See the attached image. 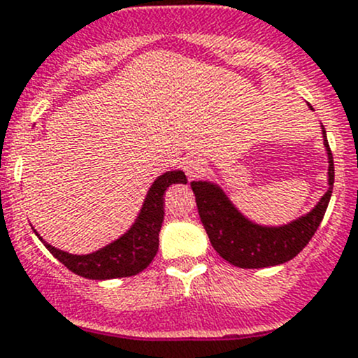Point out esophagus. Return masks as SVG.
<instances>
[{"mask_svg": "<svg viewBox=\"0 0 358 358\" xmlns=\"http://www.w3.org/2000/svg\"><path fill=\"white\" fill-rule=\"evenodd\" d=\"M208 162L199 156H189L183 161V171L187 173L189 178H199V176H204V173L208 171Z\"/></svg>", "mask_w": 358, "mask_h": 358, "instance_id": "esophagus-1", "label": "esophagus"}]
</instances>
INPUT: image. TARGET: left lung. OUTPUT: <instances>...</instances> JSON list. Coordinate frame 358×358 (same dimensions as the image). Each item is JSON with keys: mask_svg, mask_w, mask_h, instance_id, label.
Wrapping results in <instances>:
<instances>
[{"mask_svg": "<svg viewBox=\"0 0 358 358\" xmlns=\"http://www.w3.org/2000/svg\"><path fill=\"white\" fill-rule=\"evenodd\" d=\"M324 143L329 154V190L308 215L279 229H266L248 222L227 199L225 194L213 183H190L196 194L197 211L206 234L223 259L241 268H265L289 262L310 243L326 215L333 194L334 162L326 138V129Z\"/></svg>", "mask_w": 358, "mask_h": 358, "instance_id": "8db88e82", "label": "left lung"}]
</instances>
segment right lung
Returning <instances> with one entry per match:
<instances>
[{"mask_svg": "<svg viewBox=\"0 0 358 358\" xmlns=\"http://www.w3.org/2000/svg\"><path fill=\"white\" fill-rule=\"evenodd\" d=\"M171 183H187L183 171H169L154 182L135 225L115 243L92 255H69L45 243L46 249L76 275L103 280L131 277L145 270L159 249V230L164 220V194Z\"/></svg>", "mask_w": 358, "mask_h": 358, "instance_id": "1", "label": "right lung"}]
</instances>
